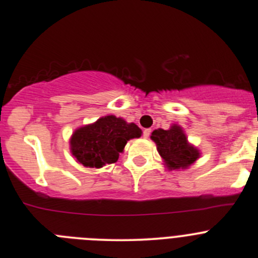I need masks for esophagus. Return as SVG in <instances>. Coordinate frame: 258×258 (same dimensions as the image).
<instances>
[{"label": "esophagus", "mask_w": 258, "mask_h": 258, "mask_svg": "<svg viewBox=\"0 0 258 258\" xmlns=\"http://www.w3.org/2000/svg\"><path fill=\"white\" fill-rule=\"evenodd\" d=\"M150 134H151V129H144L143 135H144V138H145V139H148V138L150 137Z\"/></svg>", "instance_id": "1"}]
</instances>
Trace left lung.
<instances>
[{
	"label": "left lung",
	"mask_w": 258,
	"mask_h": 258,
	"mask_svg": "<svg viewBox=\"0 0 258 258\" xmlns=\"http://www.w3.org/2000/svg\"><path fill=\"white\" fill-rule=\"evenodd\" d=\"M151 139L156 144L157 151L168 170L188 168L201 156L198 149L188 143L183 129L177 124L168 130H154Z\"/></svg>",
	"instance_id": "obj_1"
}]
</instances>
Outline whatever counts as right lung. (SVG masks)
<instances>
[{"mask_svg":"<svg viewBox=\"0 0 258 258\" xmlns=\"http://www.w3.org/2000/svg\"><path fill=\"white\" fill-rule=\"evenodd\" d=\"M143 132L137 124L123 118L106 115L74 132L70 139L71 154L86 167L101 168L118 161L128 140L140 138Z\"/></svg>","mask_w":258,"mask_h":258,"instance_id":"add662e5","label":"right lung"}]
</instances>
